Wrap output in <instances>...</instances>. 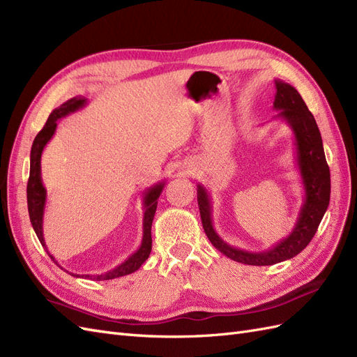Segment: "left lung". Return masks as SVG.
Here are the masks:
<instances>
[{"label":"left lung","mask_w":357,"mask_h":357,"mask_svg":"<svg viewBox=\"0 0 357 357\" xmlns=\"http://www.w3.org/2000/svg\"><path fill=\"white\" fill-rule=\"evenodd\" d=\"M275 89L274 109L280 110L277 117L286 121L294 131L296 162L305 192L304 204L301 207L295 228L286 238L278 241L268 250L253 253L235 248L225 243L213 228L211 199L207 189L198 185L197 190L202 228L208 240L220 253L235 262L245 265H274L301 253L317 232L331 199V172L316 119L294 86L282 80H275Z\"/></svg>","instance_id":"obj_1"}]
</instances>
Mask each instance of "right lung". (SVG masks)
<instances>
[{
    "label": "right lung",
    "mask_w": 357,
    "mask_h": 357,
    "mask_svg": "<svg viewBox=\"0 0 357 357\" xmlns=\"http://www.w3.org/2000/svg\"><path fill=\"white\" fill-rule=\"evenodd\" d=\"M88 100L83 98V96H74V98L68 100L67 102H63L58 109L53 110L47 119L46 125L43 126L41 131L37 134L34 138V143H32L31 147V167H29V180H28V186H26V199H28V213H29V220L32 223V228H34L38 240L41 245L46 248L45 243V236H43V214H45V205H46V189L43 186L41 181V153L43 149L46 147V144L50 142V138L53 137L56 131L58 121L62 117H66L70 113H74L80 110L82 107L86 105ZM165 186V181H159L155 186L147 189L144 192L143 197V205H144V218H143V240L142 245L138 247V250L129 256L125 262L121 265L114 266L110 271H107L104 274L98 275H91V274H73L74 277H84V278H91V280H112L117 277H123L128 274H132L134 271L142 266L146 259L149 257L150 252H152V223L153 218L156 213L158 207V198L162 193V189ZM49 253V252H47ZM49 256L55 261L50 253ZM56 262V261H55ZM68 273V271H67Z\"/></svg>",
    "instance_id": "obj_1"
}]
</instances>
